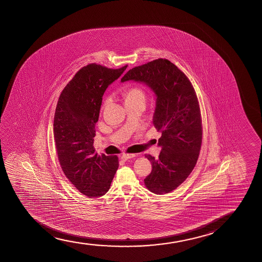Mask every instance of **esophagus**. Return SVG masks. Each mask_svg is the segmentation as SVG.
<instances>
[{"label":"esophagus","mask_w":262,"mask_h":262,"mask_svg":"<svg viewBox=\"0 0 262 262\" xmlns=\"http://www.w3.org/2000/svg\"><path fill=\"white\" fill-rule=\"evenodd\" d=\"M135 157H136L135 154H122L121 156V159H122V160H128V159L135 158Z\"/></svg>","instance_id":"34e87169"}]
</instances>
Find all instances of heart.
Instances as JSON below:
<instances>
[{
	"mask_svg": "<svg viewBox=\"0 0 262 262\" xmlns=\"http://www.w3.org/2000/svg\"><path fill=\"white\" fill-rule=\"evenodd\" d=\"M125 100H129L134 97H144L143 91L139 86H130L128 90H126L124 93ZM108 98L104 101V104H107Z\"/></svg>",
	"mask_w": 262,
	"mask_h": 262,
	"instance_id": "1",
	"label": "heart"
}]
</instances>
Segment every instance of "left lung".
<instances>
[{
	"mask_svg": "<svg viewBox=\"0 0 262 262\" xmlns=\"http://www.w3.org/2000/svg\"><path fill=\"white\" fill-rule=\"evenodd\" d=\"M127 80L147 84L157 96L153 123L162 133V149L158 159L145 156L152 171L144 183L153 193H168L190 176L199 158L202 120L197 95L187 76L163 58L130 69L121 79Z\"/></svg>",
	"mask_w": 262,
	"mask_h": 262,
	"instance_id": "left-lung-1",
	"label": "left lung"
}]
</instances>
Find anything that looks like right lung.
<instances>
[{"instance_id":"right-lung-1","label":"right lung","mask_w":262,"mask_h":262,"mask_svg":"<svg viewBox=\"0 0 262 262\" xmlns=\"http://www.w3.org/2000/svg\"><path fill=\"white\" fill-rule=\"evenodd\" d=\"M128 65L110 69L90 63L61 91L54 113V143L62 172L79 192L100 197L107 192L119 166L117 156L95 152V126L102 97Z\"/></svg>"}]
</instances>
